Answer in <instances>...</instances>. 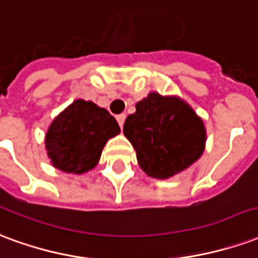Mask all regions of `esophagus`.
<instances>
[{"mask_svg":"<svg viewBox=\"0 0 258 258\" xmlns=\"http://www.w3.org/2000/svg\"><path fill=\"white\" fill-rule=\"evenodd\" d=\"M125 119H126V115L125 114H119V115H116V121H118V123H119V126H123V122H125Z\"/></svg>","mask_w":258,"mask_h":258,"instance_id":"obj_1","label":"esophagus"}]
</instances>
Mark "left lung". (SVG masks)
<instances>
[{"label": "left lung", "instance_id": "left-lung-1", "mask_svg": "<svg viewBox=\"0 0 258 258\" xmlns=\"http://www.w3.org/2000/svg\"><path fill=\"white\" fill-rule=\"evenodd\" d=\"M123 135L136 150L140 168L155 178L188 168L206 142L204 122L184 101L155 92L137 103L136 112L123 123Z\"/></svg>", "mask_w": 258, "mask_h": 258}]
</instances>
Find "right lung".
Wrapping results in <instances>:
<instances>
[{"label": "right lung", "instance_id": "obj_1", "mask_svg": "<svg viewBox=\"0 0 258 258\" xmlns=\"http://www.w3.org/2000/svg\"><path fill=\"white\" fill-rule=\"evenodd\" d=\"M121 132L110 112L95 103L75 100L50 125L46 150L52 163L66 173L95 168L107 140Z\"/></svg>", "mask_w": 258, "mask_h": 258}]
</instances>
